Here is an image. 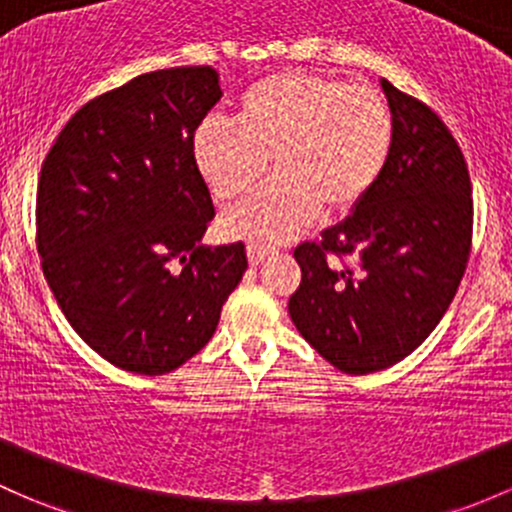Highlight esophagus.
<instances>
[{"label": "esophagus", "instance_id": "esophagus-1", "mask_svg": "<svg viewBox=\"0 0 512 512\" xmlns=\"http://www.w3.org/2000/svg\"><path fill=\"white\" fill-rule=\"evenodd\" d=\"M267 255H270V252L265 250V247H257V245H247V260H250V265L252 267H257V265H262V262L267 260Z\"/></svg>", "mask_w": 512, "mask_h": 512}]
</instances>
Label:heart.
<instances>
[{"mask_svg": "<svg viewBox=\"0 0 512 512\" xmlns=\"http://www.w3.org/2000/svg\"><path fill=\"white\" fill-rule=\"evenodd\" d=\"M193 161L218 201H238L265 176H277L223 215L228 238L279 245L316 215L351 213L373 191L392 149V112L370 85L333 75L282 71L247 85L235 125L201 122Z\"/></svg>", "mask_w": 512, "mask_h": 512, "instance_id": "heart-1", "label": "heart"}]
</instances>
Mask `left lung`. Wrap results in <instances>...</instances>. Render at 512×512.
<instances>
[{"label": "left lung", "instance_id": "obj_1", "mask_svg": "<svg viewBox=\"0 0 512 512\" xmlns=\"http://www.w3.org/2000/svg\"><path fill=\"white\" fill-rule=\"evenodd\" d=\"M392 149L373 191L321 242L294 250V326L333 368L368 375L407 358L449 309L471 250L464 154L424 102L383 78ZM328 254L354 257L351 268Z\"/></svg>", "mask_w": 512, "mask_h": 512}]
</instances>
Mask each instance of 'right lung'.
Here are the masks:
<instances>
[{"label": "right lung", "instance_id": "right-lung-1", "mask_svg": "<svg viewBox=\"0 0 512 512\" xmlns=\"http://www.w3.org/2000/svg\"><path fill=\"white\" fill-rule=\"evenodd\" d=\"M220 95L211 66L137 75L80 107L43 161L48 287L75 333L129 373L193 358L247 270L242 242L201 245L215 208L191 144Z\"/></svg>", "mask_w": 512, "mask_h": 512}]
</instances>
